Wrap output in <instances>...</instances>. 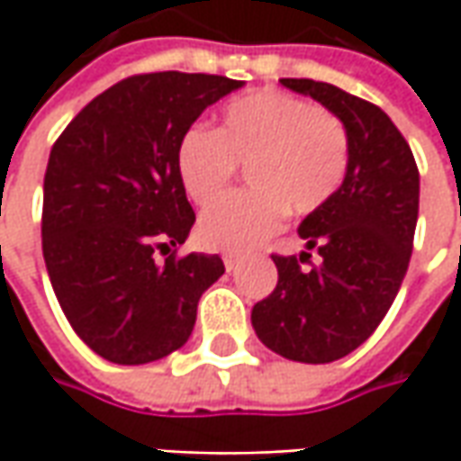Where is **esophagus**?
<instances>
[{
  "mask_svg": "<svg viewBox=\"0 0 461 461\" xmlns=\"http://www.w3.org/2000/svg\"><path fill=\"white\" fill-rule=\"evenodd\" d=\"M240 264H239V258H233V257H225V269L228 272H236L239 269Z\"/></svg>",
  "mask_w": 461,
  "mask_h": 461,
  "instance_id": "1",
  "label": "esophagus"
}]
</instances>
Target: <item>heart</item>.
<instances>
[{
  "label": "heart",
  "instance_id": "heart-1",
  "mask_svg": "<svg viewBox=\"0 0 461 461\" xmlns=\"http://www.w3.org/2000/svg\"><path fill=\"white\" fill-rule=\"evenodd\" d=\"M341 117L276 89L225 104L218 131L189 128L176 146V174L194 204L215 203L236 167H249V194L212 204L197 225L200 243L221 254H251L279 233L287 210L305 218L341 189L348 171Z\"/></svg>",
  "mask_w": 461,
  "mask_h": 461
}]
</instances>
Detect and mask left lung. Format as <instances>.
<instances>
[{
  "mask_svg": "<svg viewBox=\"0 0 461 461\" xmlns=\"http://www.w3.org/2000/svg\"><path fill=\"white\" fill-rule=\"evenodd\" d=\"M279 81L341 117L351 153L341 189L297 228L308 251L272 257L279 279L275 293L254 305L251 323L279 357L328 364L362 346L398 294L413 251L418 167L377 104L326 81ZM312 248L318 265L309 261Z\"/></svg>",
  "mask_w": 461,
  "mask_h": 461,
  "instance_id": "left-lung-1",
  "label": "left lung"
}]
</instances>
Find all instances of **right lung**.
<instances>
[{"label": "right lung", "instance_id": "add662e5", "mask_svg": "<svg viewBox=\"0 0 461 461\" xmlns=\"http://www.w3.org/2000/svg\"><path fill=\"white\" fill-rule=\"evenodd\" d=\"M239 86L215 74L128 77L92 99L50 149L45 269L77 336L107 362L149 364L182 348L200 297L225 272L218 254H176L194 225L176 146Z\"/></svg>", "mask_w": 461, "mask_h": 461}]
</instances>
